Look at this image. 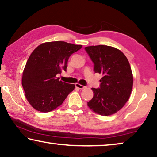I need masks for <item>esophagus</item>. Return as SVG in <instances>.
Instances as JSON below:
<instances>
[{
  "label": "esophagus",
  "instance_id": "34e87169",
  "mask_svg": "<svg viewBox=\"0 0 157 157\" xmlns=\"http://www.w3.org/2000/svg\"><path fill=\"white\" fill-rule=\"evenodd\" d=\"M75 86L77 88H78V89H79V90H83V89H85L86 86H83V85H79V83H76L75 84Z\"/></svg>",
  "mask_w": 157,
  "mask_h": 157
}]
</instances>
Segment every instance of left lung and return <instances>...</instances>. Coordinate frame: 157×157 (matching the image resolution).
<instances>
[{
	"label": "left lung",
	"instance_id": "1",
	"mask_svg": "<svg viewBox=\"0 0 157 157\" xmlns=\"http://www.w3.org/2000/svg\"><path fill=\"white\" fill-rule=\"evenodd\" d=\"M94 63V71L101 74L99 88H92L94 97L87 106L94 113L110 116L121 110L129 99L133 77L129 62L122 51L112 46L85 47Z\"/></svg>",
	"mask_w": 157,
	"mask_h": 157
}]
</instances>
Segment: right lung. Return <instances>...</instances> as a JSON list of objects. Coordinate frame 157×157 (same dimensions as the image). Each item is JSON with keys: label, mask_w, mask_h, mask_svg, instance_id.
I'll return each mask as SVG.
<instances>
[{"label": "right lung", "mask_w": 157, "mask_h": 157, "mask_svg": "<svg viewBox=\"0 0 157 157\" xmlns=\"http://www.w3.org/2000/svg\"><path fill=\"white\" fill-rule=\"evenodd\" d=\"M82 45L65 41L41 44L28 58L22 74V85L27 101L37 111L46 113L63 104L75 87L56 77L66 71L67 60Z\"/></svg>", "instance_id": "add662e5"}]
</instances>
